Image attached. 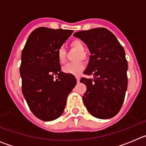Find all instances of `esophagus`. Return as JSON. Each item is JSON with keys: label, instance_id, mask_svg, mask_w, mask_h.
Masks as SVG:
<instances>
[{"label": "esophagus", "instance_id": "34e87169", "mask_svg": "<svg viewBox=\"0 0 146 146\" xmlns=\"http://www.w3.org/2000/svg\"><path fill=\"white\" fill-rule=\"evenodd\" d=\"M76 79H77V82H80V78L79 76H76Z\"/></svg>", "mask_w": 146, "mask_h": 146}]
</instances>
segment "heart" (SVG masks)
Wrapping results in <instances>:
<instances>
[{"label":"heart","mask_w":146,"mask_h":146,"mask_svg":"<svg viewBox=\"0 0 146 146\" xmlns=\"http://www.w3.org/2000/svg\"><path fill=\"white\" fill-rule=\"evenodd\" d=\"M71 50H77L74 55V60L76 61L71 62L63 66L62 70L65 73L72 74H79L84 69V63L82 60H87L88 55L85 52L84 44L80 39L72 40L69 44ZM67 52L64 47H60L57 51V58L60 64H64L66 60Z\"/></svg>","instance_id":"obj_1"}]
</instances>
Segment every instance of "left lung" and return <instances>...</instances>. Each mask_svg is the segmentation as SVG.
Instances as JSON below:
<instances>
[{"label":"left lung","instance_id":"obj_1","mask_svg":"<svg viewBox=\"0 0 146 146\" xmlns=\"http://www.w3.org/2000/svg\"><path fill=\"white\" fill-rule=\"evenodd\" d=\"M88 47L91 56L82 77L86 91L83 102L93 116L100 119L113 118L120 111L126 94L128 64L123 47L112 32L104 28L82 31L74 33Z\"/></svg>","mask_w":146,"mask_h":146}]
</instances>
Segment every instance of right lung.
<instances>
[{
  "instance_id": "add662e5",
  "label": "right lung",
  "mask_w": 146,
  "mask_h": 146,
  "mask_svg": "<svg viewBox=\"0 0 146 146\" xmlns=\"http://www.w3.org/2000/svg\"><path fill=\"white\" fill-rule=\"evenodd\" d=\"M73 31L41 27L28 37L21 55L22 91L30 110L38 119L53 121L61 115L66 99L77 83L60 72L57 51Z\"/></svg>"
}]
</instances>
